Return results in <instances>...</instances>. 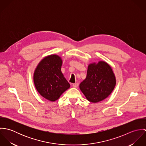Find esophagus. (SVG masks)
<instances>
[{"mask_svg": "<svg viewBox=\"0 0 146 146\" xmlns=\"http://www.w3.org/2000/svg\"><path fill=\"white\" fill-rule=\"evenodd\" d=\"M78 85H79L78 83L72 84V86H73V87H74V88H77V87L78 86Z\"/></svg>", "mask_w": 146, "mask_h": 146, "instance_id": "esophagus-1", "label": "esophagus"}]
</instances>
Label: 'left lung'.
<instances>
[{
	"label": "left lung",
	"mask_w": 146,
	"mask_h": 146,
	"mask_svg": "<svg viewBox=\"0 0 146 146\" xmlns=\"http://www.w3.org/2000/svg\"><path fill=\"white\" fill-rule=\"evenodd\" d=\"M116 84V76L111 66L105 61H100L88 64L86 77L79 88L87 100L97 103L111 94Z\"/></svg>",
	"instance_id": "1"
}]
</instances>
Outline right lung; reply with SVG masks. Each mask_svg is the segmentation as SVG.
Wrapping results in <instances>:
<instances>
[{"instance_id":"1","label":"right lung","mask_w":146,"mask_h":146,"mask_svg":"<svg viewBox=\"0 0 146 146\" xmlns=\"http://www.w3.org/2000/svg\"><path fill=\"white\" fill-rule=\"evenodd\" d=\"M62 58L57 54L44 57L36 67L33 76L35 86L42 97L57 101L70 87L61 71Z\"/></svg>"}]
</instances>
